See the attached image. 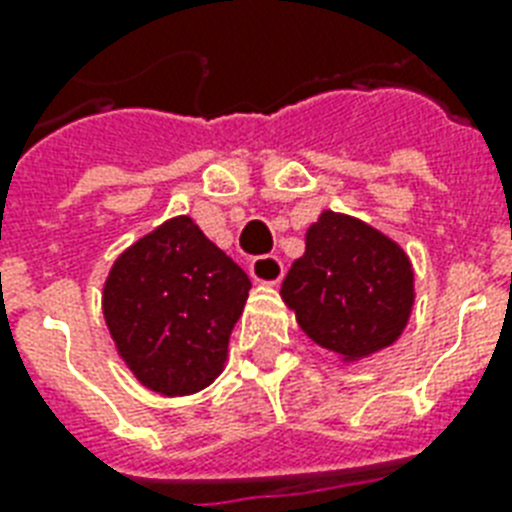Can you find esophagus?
Wrapping results in <instances>:
<instances>
[{"label":"esophagus","instance_id":"1","mask_svg":"<svg viewBox=\"0 0 512 512\" xmlns=\"http://www.w3.org/2000/svg\"><path fill=\"white\" fill-rule=\"evenodd\" d=\"M249 276L257 281V284H279L284 279V263H281L276 255H260L249 263Z\"/></svg>","mask_w":512,"mask_h":512}]
</instances>
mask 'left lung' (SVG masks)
I'll return each mask as SVG.
<instances>
[{"mask_svg":"<svg viewBox=\"0 0 512 512\" xmlns=\"http://www.w3.org/2000/svg\"><path fill=\"white\" fill-rule=\"evenodd\" d=\"M281 297L316 345L356 361L404 332L414 305L412 263L385 233L327 209L305 233V255L289 268Z\"/></svg>","mask_w":512,"mask_h":512,"instance_id":"obj_1","label":"left lung"}]
</instances>
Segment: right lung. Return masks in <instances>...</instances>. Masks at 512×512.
Here are the masks:
<instances>
[{"instance_id": "1", "label": "right lung", "mask_w": 512, "mask_h": 512, "mask_svg": "<svg viewBox=\"0 0 512 512\" xmlns=\"http://www.w3.org/2000/svg\"><path fill=\"white\" fill-rule=\"evenodd\" d=\"M252 281L191 217H172L119 255L103 316L119 356L146 388L188 396L223 372Z\"/></svg>"}]
</instances>
